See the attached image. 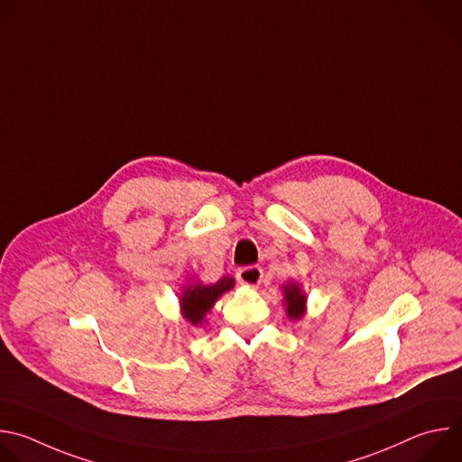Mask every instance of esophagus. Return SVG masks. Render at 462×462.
Masks as SVG:
<instances>
[{
    "instance_id": "1",
    "label": "esophagus",
    "mask_w": 462,
    "mask_h": 462,
    "mask_svg": "<svg viewBox=\"0 0 462 462\" xmlns=\"http://www.w3.org/2000/svg\"><path fill=\"white\" fill-rule=\"evenodd\" d=\"M263 280V271L255 265H250V267H243L237 271V282L241 285H246V287H257Z\"/></svg>"
}]
</instances>
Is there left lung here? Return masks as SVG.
<instances>
[{
	"instance_id": "left-lung-1",
	"label": "left lung",
	"mask_w": 462,
	"mask_h": 462,
	"mask_svg": "<svg viewBox=\"0 0 462 462\" xmlns=\"http://www.w3.org/2000/svg\"><path fill=\"white\" fill-rule=\"evenodd\" d=\"M282 291H283V301H285L287 316L291 319H300L305 314V305H307L305 292L294 282H289L287 285H283Z\"/></svg>"
}]
</instances>
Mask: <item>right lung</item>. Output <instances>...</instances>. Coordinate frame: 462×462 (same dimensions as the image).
Listing matches in <instances>:
<instances>
[{
  "instance_id": "1",
  "label": "right lung",
  "mask_w": 462,
  "mask_h": 462,
  "mask_svg": "<svg viewBox=\"0 0 462 462\" xmlns=\"http://www.w3.org/2000/svg\"><path fill=\"white\" fill-rule=\"evenodd\" d=\"M236 280L230 276L221 278L214 285H203L197 282L195 285H186L180 292V309L184 319H188L191 325H201L205 321V316L212 310L214 303L234 287Z\"/></svg>"
}]
</instances>
